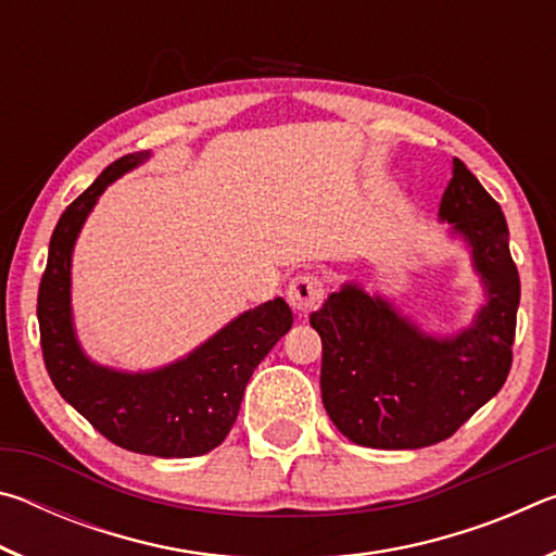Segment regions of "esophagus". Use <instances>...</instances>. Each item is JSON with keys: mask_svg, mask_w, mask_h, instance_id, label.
Here are the masks:
<instances>
[{"mask_svg": "<svg viewBox=\"0 0 556 556\" xmlns=\"http://www.w3.org/2000/svg\"><path fill=\"white\" fill-rule=\"evenodd\" d=\"M287 299L296 312H314V308L324 301V281L316 275H308V271L296 275L287 289Z\"/></svg>", "mask_w": 556, "mask_h": 556, "instance_id": "34e87169", "label": "esophagus"}]
</instances>
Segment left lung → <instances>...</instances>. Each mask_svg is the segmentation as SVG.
<instances>
[{
  "label": "left lung",
  "instance_id": "8db88e82",
  "mask_svg": "<svg viewBox=\"0 0 556 556\" xmlns=\"http://www.w3.org/2000/svg\"><path fill=\"white\" fill-rule=\"evenodd\" d=\"M439 220L468 244L485 304L454 336H431L392 301L348 281L308 316L321 336V397L353 444L425 448L448 439L505 384L513 365L520 277L505 215L454 159Z\"/></svg>",
  "mask_w": 556,
  "mask_h": 556
}]
</instances>
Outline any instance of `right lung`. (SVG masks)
Masks as SVG:
<instances>
[{
    "label": "right lung",
    "instance_id": "obj_1",
    "mask_svg": "<svg viewBox=\"0 0 556 556\" xmlns=\"http://www.w3.org/2000/svg\"><path fill=\"white\" fill-rule=\"evenodd\" d=\"M147 159L149 152L117 159L65 208L51 235L36 314L46 370L73 409L122 448L188 458L223 444L252 372L289 331L294 316L277 296L232 318L195 351L156 370L127 372L90 361L73 326V248L102 191Z\"/></svg>",
    "mask_w": 556,
    "mask_h": 556
}]
</instances>
